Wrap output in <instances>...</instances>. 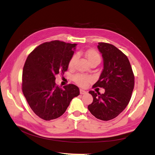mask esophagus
Wrapping results in <instances>:
<instances>
[{"mask_svg":"<svg viewBox=\"0 0 155 155\" xmlns=\"http://www.w3.org/2000/svg\"><path fill=\"white\" fill-rule=\"evenodd\" d=\"M80 93H81V94H84L87 93V91H85L83 89H80Z\"/></svg>","mask_w":155,"mask_h":155,"instance_id":"34e87169","label":"esophagus"}]
</instances>
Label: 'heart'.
<instances>
[{
	"label": "heart",
	"instance_id": "b5f03b06",
	"mask_svg": "<svg viewBox=\"0 0 155 155\" xmlns=\"http://www.w3.org/2000/svg\"><path fill=\"white\" fill-rule=\"evenodd\" d=\"M85 57H86L88 62L90 64L92 63H98L99 64L101 61V57L99 53L95 51L94 49H89L85 52ZM77 56L74 54L72 56L68 63V68H72L74 67L75 61L77 60ZM72 80L74 83L81 87H87L88 84L91 82L92 78L89 76L85 75L83 74H77L72 77Z\"/></svg>",
	"mask_w": 155,
	"mask_h": 155
}]
</instances>
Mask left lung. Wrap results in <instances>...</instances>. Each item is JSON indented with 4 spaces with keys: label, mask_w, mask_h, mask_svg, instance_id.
<instances>
[{
    "label": "left lung",
    "mask_w": 155,
    "mask_h": 155,
    "mask_svg": "<svg viewBox=\"0 0 155 155\" xmlns=\"http://www.w3.org/2000/svg\"><path fill=\"white\" fill-rule=\"evenodd\" d=\"M97 47L103 56L104 68L93 87L103 88L105 92L89 91L93 101L88 108L98 119L107 121L127 107L133 91L134 76L127 57L119 49L106 42H98Z\"/></svg>",
    "instance_id": "1"
}]
</instances>
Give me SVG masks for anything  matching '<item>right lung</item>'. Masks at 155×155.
<instances>
[{
    "instance_id": "right-lung-1",
    "label": "right lung",
    "mask_w": 155,
    "mask_h": 155,
    "mask_svg": "<svg viewBox=\"0 0 155 155\" xmlns=\"http://www.w3.org/2000/svg\"><path fill=\"white\" fill-rule=\"evenodd\" d=\"M77 44L59 41L44 42L32 51L22 71V91L29 106L45 120L60 117L72 98L79 95V88L69 84L58 87L55 76L67 71L68 63Z\"/></svg>"
}]
</instances>
